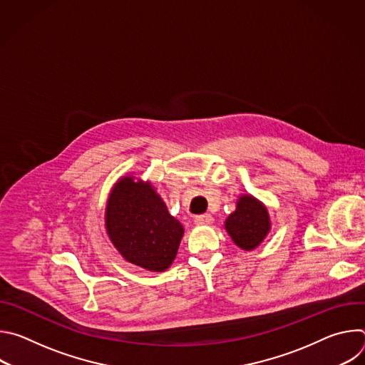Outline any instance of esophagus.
Segmentation results:
<instances>
[{
	"mask_svg": "<svg viewBox=\"0 0 365 365\" xmlns=\"http://www.w3.org/2000/svg\"><path fill=\"white\" fill-rule=\"evenodd\" d=\"M212 222H214V218L210 214H202V215L195 217V224L196 225H210Z\"/></svg>",
	"mask_w": 365,
	"mask_h": 365,
	"instance_id": "1",
	"label": "esophagus"
}]
</instances>
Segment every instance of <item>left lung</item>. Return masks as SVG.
Instances as JSON below:
<instances>
[{"instance_id":"left-lung-1","label":"left lung","mask_w":365,"mask_h":365,"mask_svg":"<svg viewBox=\"0 0 365 365\" xmlns=\"http://www.w3.org/2000/svg\"><path fill=\"white\" fill-rule=\"evenodd\" d=\"M225 228L238 247L252 250L270 230L267 210L252 196H241L237 210L227 218Z\"/></svg>"}]
</instances>
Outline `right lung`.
I'll list each match as a JSON object with an SVG mask.
<instances>
[{
    "label": "right lung",
    "instance_id": "obj_1",
    "mask_svg": "<svg viewBox=\"0 0 365 365\" xmlns=\"http://www.w3.org/2000/svg\"><path fill=\"white\" fill-rule=\"evenodd\" d=\"M107 231L127 262L151 272H165L175 259L183 227L148 183L123 178L107 206Z\"/></svg>",
    "mask_w": 365,
    "mask_h": 365
}]
</instances>
